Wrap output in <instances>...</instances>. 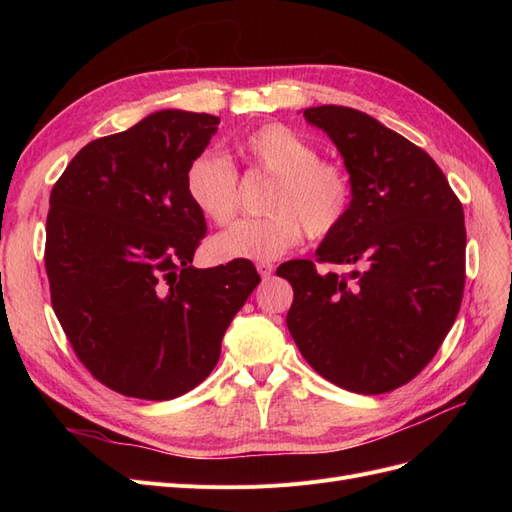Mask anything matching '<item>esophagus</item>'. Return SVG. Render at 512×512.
<instances>
[{"label": "esophagus", "mask_w": 512, "mask_h": 512, "mask_svg": "<svg viewBox=\"0 0 512 512\" xmlns=\"http://www.w3.org/2000/svg\"><path fill=\"white\" fill-rule=\"evenodd\" d=\"M256 269H258L262 280H269V277L273 275V265H271V262H258Z\"/></svg>", "instance_id": "1"}]
</instances>
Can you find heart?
Listing matches in <instances>:
<instances>
[{
  "mask_svg": "<svg viewBox=\"0 0 512 512\" xmlns=\"http://www.w3.org/2000/svg\"><path fill=\"white\" fill-rule=\"evenodd\" d=\"M239 158L273 177L265 209L269 215L241 220L211 239L215 260H275L305 235L324 239L346 222L352 207L350 177L337 162L318 158L316 147L284 123H265L237 145ZM183 188L192 207L224 226L239 211L237 170L218 151H203L188 164Z\"/></svg>",
  "mask_w": 512,
  "mask_h": 512,
  "instance_id": "obj_1",
  "label": "heart"
}]
</instances>
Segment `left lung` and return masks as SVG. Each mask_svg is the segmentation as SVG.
<instances>
[{
	"mask_svg": "<svg viewBox=\"0 0 512 512\" xmlns=\"http://www.w3.org/2000/svg\"><path fill=\"white\" fill-rule=\"evenodd\" d=\"M327 132L352 183L342 228L318 245V262L361 265L318 273L290 260L286 316L294 344L322 378L361 395L410 382L451 331L466 282L463 207L440 166L408 138L348 106L305 108Z\"/></svg>",
	"mask_w": 512,
	"mask_h": 512,
	"instance_id": "left-lung-1",
	"label": "left lung"
}]
</instances>
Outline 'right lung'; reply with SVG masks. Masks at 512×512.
Segmentation results:
<instances>
[{
  "label": "right lung",
  "instance_id": "add662e5",
  "mask_svg": "<svg viewBox=\"0 0 512 512\" xmlns=\"http://www.w3.org/2000/svg\"><path fill=\"white\" fill-rule=\"evenodd\" d=\"M220 117L156 111L85 145L53 185L44 265L57 320L91 376L126 397L192 391L260 277L196 269L207 224L183 188Z\"/></svg>",
  "mask_w": 512,
  "mask_h": 512
}]
</instances>
